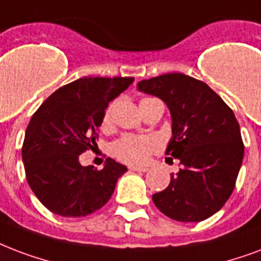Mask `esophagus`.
<instances>
[{
	"label": "esophagus",
	"instance_id": "34e87169",
	"mask_svg": "<svg viewBox=\"0 0 261 261\" xmlns=\"http://www.w3.org/2000/svg\"><path fill=\"white\" fill-rule=\"evenodd\" d=\"M131 171H138V172H146L148 171V168L146 167H135V166H131L130 167Z\"/></svg>",
	"mask_w": 261,
	"mask_h": 261
}]
</instances>
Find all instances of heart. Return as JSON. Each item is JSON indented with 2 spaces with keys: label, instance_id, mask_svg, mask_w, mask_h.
<instances>
[{
  "label": "heart",
  "instance_id": "b5f03b06",
  "mask_svg": "<svg viewBox=\"0 0 261 261\" xmlns=\"http://www.w3.org/2000/svg\"><path fill=\"white\" fill-rule=\"evenodd\" d=\"M148 99V98H145ZM144 101V99H142ZM112 119V105H109L102 117V124L108 126ZM159 141L153 137L144 135H123L112 144V154L120 162L128 164H144L153 152L159 149Z\"/></svg>",
  "mask_w": 261,
  "mask_h": 261
}]
</instances>
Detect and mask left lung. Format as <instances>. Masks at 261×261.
<instances>
[{
	"mask_svg": "<svg viewBox=\"0 0 261 261\" xmlns=\"http://www.w3.org/2000/svg\"><path fill=\"white\" fill-rule=\"evenodd\" d=\"M138 90L163 99L171 112L172 138L166 154L180 168L154 205L178 222H201L226 204L241 168L244 144L234 112L206 83L174 72L144 79Z\"/></svg>",
	"mask_w": 261,
	"mask_h": 261,
	"instance_id": "8db88e82",
	"label": "left lung"
}]
</instances>
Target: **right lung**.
<instances>
[{
  "label": "right lung",
  "mask_w": 261,
  "mask_h": 261,
  "mask_svg": "<svg viewBox=\"0 0 261 261\" xmlns=\"http://www.w3.org/2000/svg\"><path fill=\"white\" fill-rule=\"evenodd\" d=\"M133 82L134 77H81L56 90L33 115L21 157L30 188L50 212L82 218L109 201L127 167L107 159L98 171L81 166L79 156L97 146L105 109Z\"/></svg>",
  "instance_id": "add662e5"
}]
</instances>
